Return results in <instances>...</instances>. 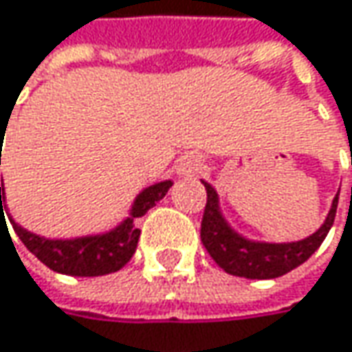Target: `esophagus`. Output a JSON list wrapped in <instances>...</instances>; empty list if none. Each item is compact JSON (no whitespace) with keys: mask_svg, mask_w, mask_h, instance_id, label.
<instances>
[{"mask_svg":"<svg viewBox=\"0 0 352 352\" xmlns=\"http://www.w3.org/2000/svg\"><path fill=\"white\" fill-rule=\"evenodd\" d=\"M199 167H201V159H199V157L185 155L181 157L179 163H177V173L183 177H191L199 171Z\"/></svg>","mask_w":352,"mask_h":352,"instance_id":"34e87169","label":"esophagus"}]
</instances>
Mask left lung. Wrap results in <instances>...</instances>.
Returning a JSON list of instances; mask_svg holds the SVG:
<instances>
[{
  "instance_id": "obj_1",
  "label": "left lung",
  "mask_w": 352,
  "mask_h": 352,
  "mask_svg": "<svg viewBox=\"0 0 352 352\" xmlns=\"http://www.w3.org/2000/svg\"><path fill=\"white\" fill-rule=\"evenodd\" d=\"M201 183L207 189V205H205V213L201 221V241L219 267L225 273L235 275V277L277 279L280 275L297 269L319 249L327 233L331 231L335 215H337L339 193L333 199L322 225L313 235L300 241H291V243L255 241V239L241 235L231 227V223L225 219L221 211L215 187L203 179Z\"/></svg>"
}]
</instances>
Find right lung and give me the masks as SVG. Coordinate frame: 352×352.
Segmentation results:
<instances>
[{
    "mask_svg": "<svg viewBox=\"0 0 352 352\" xmlns=\"http://www.w3.org/2000/svg\"><path fill=\"white\" fill-rule=\"evenodd\" d=\"M1 159V155H0ZM1 163V161H0ZM173 185L171 179L159 181L145 187L135 197L133 205L129 209V217H125L113 229L97 233V235H83L73 239H47L35 235L23 229L10 217L13 231L21 243L32 251L43 265H47L55 273L73 275V277H99L119 271L129 263L137 249V241L141 231L135 227L133 219L145 215L159 199L167 195L169 187ZM3 209L6 205V187H0V219L3 223Z\"/></svg>",
    "mask_w": 352,
    "mask_h": 352,
    "instance_id": "add662e5",
    "label": "right lung"
}]
</instances>
